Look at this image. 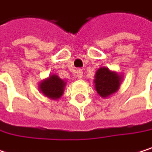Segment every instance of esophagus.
<instances>
[{
    "label": "esophagus",
    "instance_id": "34e87169",
    "mask_svg": "<svg viewBox=\"0 0 152 152\" xmlns=\"http://www.w3.org/2000/svg\"><path fill=\"white\" fill-rule=\"evenodd\" d=\"M75 75L77 77V78H82L83 77V71L81 69H77V72H75Z\"/></svg>",
    "mask_w": 152,
    "mask_h": 152
}]
</instances>
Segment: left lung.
I'll list each match as a JSON object with an SVG mask.
<instances>
[{
  "instance_id": "8db88e82",
  "label": "left lung",
  "mask_w": 152,
  "mask_h": 152,
  "mask_svg": "<svg viewBox=\"0 0 152 152\" xmlns=\"http://www.w3.org/2000/svg\"><path fill=\"white\" fill-rule=\"evenodd\" d=\"M122 81L121 74L102 66L96 71L94 75V88L101 97L107 98L118 91Z\"/></svg>"
}]
</instances>
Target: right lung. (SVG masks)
Returning a JSON list of instances; mask_svg holds the SVG:
<instances>
[{
  "label": "right lung",
  "instance_id": "1",
  "mask_svg": "<svg viewBox=\"0 0 152 152\" xmlns=\"http://www.w3.org/2000/svg\"><path fill=\"white\" fill-rule=\"evenodd\" d=\"M66 83L58 75L52 74L38 84L39 91L50 100H58L64 94Z\"/></svg>",
  "mask_w": 152,
  "mask_h": 152
}]
</instances>
